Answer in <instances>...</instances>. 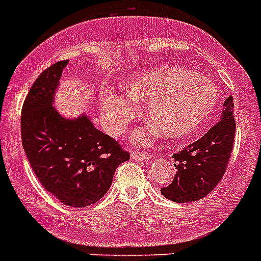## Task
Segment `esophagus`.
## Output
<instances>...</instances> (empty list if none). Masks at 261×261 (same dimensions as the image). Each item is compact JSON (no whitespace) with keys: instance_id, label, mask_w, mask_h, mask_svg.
<instances>
[{"instance_id":"1","label":"esophagus","mask_w":261,"mask_h":261,"mask_svg":"<svg viewBox=\"0 0 261 261\" xmlns=\"http://www.w3.org/2000/svg\"><path fill=\"white\" fill-rule=\"evenodd\" d=\"M131 158L135 161H149L151 160L152 155L150 152H139V151H133L131 152Z\"/></svg>"}]
</instances>
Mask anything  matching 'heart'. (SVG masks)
<instances>
[{
  "label": "heart",
  "mask_w": 261,
  "mask_h": 261,
  "mask_svg": "<svg viewBox=\"0 0 261 261\" xmlns=\"http://www.w3.org/2000/svg\"><path fill=\"white\" fill-rule=\"evenodd\" d=\"M122 87L126 96L114 92H103L100 96L101 115L112 135H119L134 116L133 101L147 100L146 116L169 139L194 134L219 103V90L213 83L182 67L164 65L138 72L124 80ZM156 127L138 130L133 141L137 145L146 143L158 133Z\"/></svg>",
  "instance_id": "b5f03b06"
}]
</instances>
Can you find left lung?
Returning a JSON list of instances; mask_svg holds the SVG:
<instances>
[{
	"label": "left lung",
	"instance_id": "8db88e82",
	"mask_svg": "<svg viewBox=\"0 0 261 261\" xmlns=\"http://www.w3.org/2000/svg\"><path fill=\"white\" fill-rule=\"evenodd\" d=\"M236 123L233 97L224 101L221 119L204 137L173 155L177 173L170 185L161 193L174 202H192L215 189L225 173L233 150Z\"/></svg>",
	"mask_w": 261,
	"mask_h": 261
}]
</instances>
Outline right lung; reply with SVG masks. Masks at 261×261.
Segmentation results:
<instances>
[{"label":"right lung","instance_id":"1","mask_svg":"<svg viewBox=\"0 0 261 261\" xmlns=\"http://www.w3.org/2000/svg\"><path fill=\"white\" fill-rule=\"evenodd\" d=\"M67 65L68 60L59 61L33 83L21 112V137L44 189L61 204L86 207L109 192L116 167L130 155L86 112L67 118L57 111L55 96Z\"/></svg>","mask_w":261,"mask_h":261}]
</instances>
